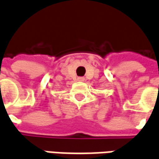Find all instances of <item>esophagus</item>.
<instances>
[{"mask_svg": "<svg viewBox=\"0 0 159 159\" xmlns=\"http://www.w3.org/2000/svg\"><path fill=\"white\" fill-rule=\"evenodd\" d=\"M78 80H79V81H84V77H79V78H78Z\"/></svg>", "mask_w": 159, "mask_h": 159, "instance_id": "esophagus-1", "label": "esophagus"}]
</instances>
